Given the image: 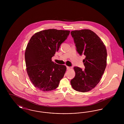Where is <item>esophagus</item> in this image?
<instances>
[{
  "instance_id": "obj_1",
  "label": "esophagus",
  "mask_w": 124,
  "mask_h": 124,
  "mask_svg": "<svg viewBox=\"0 0 124 124\" xmlns=\"http://www.w3.org/2000/svg\"><path fill=\"white\" fill-rule=\"evenodd\" d=\"M66 68H67V70H69V69H71L72 68V67H70V66H66Z\"/></svg>"
}]
</instances>
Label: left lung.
<instances>
[{"label":"left lung","mask_w":124,"mask_h":124,"mask_svg":"<svg viewBox=\"0 0 124 124\" xmlns=\"http://www.w3.org/2000/svg\"><path fill=\"white\" fill-rule=\"evenodd\" d=\"M71 34L77 52L85 56L83 61L84 70L77 66L73 68L75 76L71 80V85L77 91L87 92L97 85L105 70L106 47L100 37L90 30L72 31Z\"/></svg>","instance_id":"left-lung-1"}]
</instances>
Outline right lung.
<instances>
[{
    "label": "right lung",
    "instance_id": "obj_1",
    "mask_svg": "<svg viewBox=\"0 0 124 124\" xmlns=\"http://www.w3.org/2000/svg\"><path fill=\"white\" fill-rule=\"evenodd\" d=\"M70 31L48 29L35 33L25 52L26 71L34 86L43 91L57 88L65 75V65L54 63L52 58L70 34Z\"/></svg>",
    "mask_w": 124,
    "mask_h": 124
}]
</instances>
